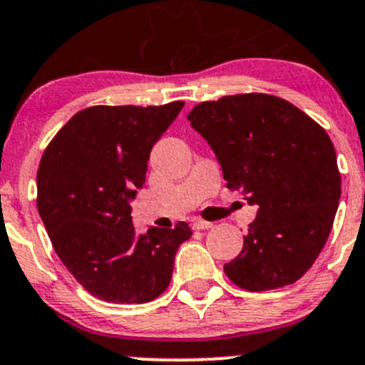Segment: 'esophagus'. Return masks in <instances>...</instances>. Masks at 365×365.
<instances>
[{
	"label": "esophagus",
	"instance_id": "esophagus-1",
	"mask_svg": "<svg viewBox=\"0 0 365 365\" xmlns=\"http://www.w3.org/2000/svg\"><path fill=\"white\" fill-rule=\"evenodd\" d=\"M192 226L196 230H208L212 228V222L203 221V219H192Z\"/></svg>",
	"mask_w": 365,
	"mask_h": 365
}]
</instances>
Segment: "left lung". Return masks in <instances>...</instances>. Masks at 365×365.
Listing matches in <instances>:
<instances>
[{
  "mask_svg": "<svg viewBox=\"0 0 365 365\" xmlns=\"http://www.w3.org/2000/svg\"><path fill=\"white\" fill-rule=\"evenodd\" d=\"M187 119L207 139L228 189L257 205L226 277L244 291L285 287L312 267L341 197L335 148L319 123L287 100L247 93L201 101Z\"/></svg>",
  "mask_w": 365,
  "mask_h": 365,
  "instance_id": "1",
  "label": "left lung"
}]
</instances>
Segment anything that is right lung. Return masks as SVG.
<instances>
[{
    "label": "right lung",
    "mask_w": 365,
    "mask_h": 365,
    "mask_svg": "<svg viewBox=\"0 0 365 365\" xmlns=\"http://www.w3.org/2000/svg\"><path fill=\"white\" fill-rule=\"evenodd\" d=\"M183 101L94 105L76 112L42 153L37 210L55 253L87 292L108 303L153 302L169 287L187 222L139 233L130 200L146 183L153 144Z\"/></svg>",
    "instance_id": "right-lung-1"
}]
</instances>
